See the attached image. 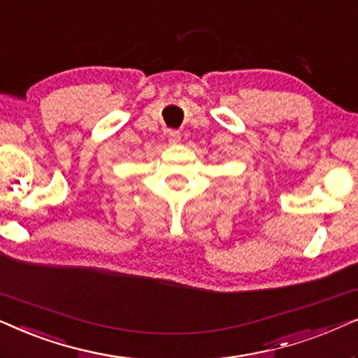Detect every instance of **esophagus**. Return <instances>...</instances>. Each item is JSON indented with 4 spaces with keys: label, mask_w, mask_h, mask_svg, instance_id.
<instances>
[{
    "label": "esophagus",
    "mask_w": 358,
    "mask_h": 358,
    "mask_svg": "<svg viewBox=\"0 0 358 358\" xmlns=\"http://www.w3.org/2000/svg\"><path fill=\"white\" fill-rule=\"evenodd\" d=\"M168 140H169V143H173V145L179 143V141H180V134H179L178 130H169Z\"/></svg>",
    "instance_id": "1"
}]
</instances>
